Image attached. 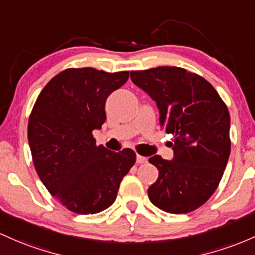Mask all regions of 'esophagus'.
I'll use <instances>...</instances> for the list:
<instances>
[{
	"mask_svg": "<svg viewBox=\"0 0 255 255\" xmlns=\"http://www.w3.org/2000/svg\"><path fill=\"white\" fill-rule=\"evenodd\" d=\"M147 162V158L144 157V156H140V155H136V163L141 164V163H146Z\"/></svg>",
	"mask_w": 255,
	"mask_h": 255,
	"instance_id": "esophagus-1",
	"label": "esophagus"
}]
</instances>
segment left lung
Instances as JSON below:
<instances>
[{
	"label": "left lung",
	"instance_id": "1",
	"mask_svg": "<svg viewBox=\"0 0 255 255\" xmlns=\"http://www.w3.org/2000/svg\"><path fill=\"white\" fill-rule=\"evenodd\" d=\"M130 80L156 103L162 129L174 134L172 159L149 158L158 169L150 201L168 213L195 211L214 194L228 164V108L208 81L177 66L130 71Z\"/></svg>",
	"mask_w": 255,
	"mask_h": 255
}]
</instances>
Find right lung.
<instances>
[{
  "instance_id": "obj_1",
  "label": "right lung",
  "mask_w": 255,
  "mask_h": 255,
  "mask_svg": "<svg viewBox=\"0 0 255 255\" xmlns=\"http://www.w3.org/2000/svg\"><path fill=\"white\" fill-rule=\"evenodd\" d=\"M128 77V71L66 69L47 83L33 105L27 139L36 172L69 211L96 214L109 208L135 163L133 150L97 146L92 134L105 122L108 97Z\"/></svg>"
}]
</instances>
